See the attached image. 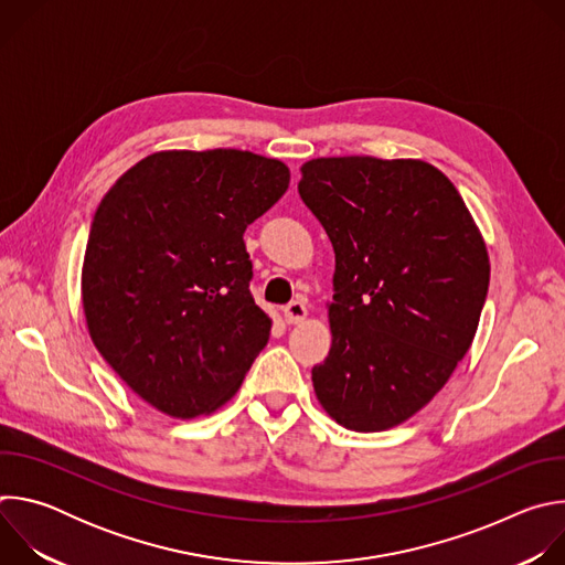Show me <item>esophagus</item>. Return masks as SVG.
Returning <instances> with one entry per match:
<instances>
[{
	"label": "esophagus",
	"instance_id": "obj_1",
	"mask_svg": "<svg viewBox=\"0 0 565 565\" xmlns=\"http://www.w3.org/2000/svg\"><path fill=\"white\" fill-rule=\"evenodd\" d=\"M306 315H308V308L301 299H295V301L284 306V317H286L288 324H299V321H303Z\"/></svg>",
	"mask_w": 565,
	"mask_h": 565
}]
</instances>
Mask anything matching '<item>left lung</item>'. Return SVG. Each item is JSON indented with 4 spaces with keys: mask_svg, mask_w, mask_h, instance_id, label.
Masks as SVG:
<instances>
[{
    "mask_svg": "<svg viewBox=\"0 0 565 565\" xmlns=\"http://www.w3.org/2000/svg\"><path fill=\"white\" fill-rule=\"evenodd\" d=\"M297 190L335 250L333 347L312 366L317 399L347 429H391L469 351L490 286L486 241L425 160L312 158Z\"/></svg>",
    "mask_w": 565,
    "mask_h": 565,
    "instance_id": "1",
    "label": "left lung"
}]
</instances>
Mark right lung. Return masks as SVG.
Instances as JSON below:
<instances>
[{
    "mask_svg": "<svg viewBox=\"0 0 565 565\" xmlns=\"http://www.w3.org/2000/svg\"><path fill=\"white\" fill-rule=\"evenodd\" d=\"M288 183L275 158L181 149L142 158L100 201L83 266L89 335L158 412L212 414L268 344L244 232Z\"/></svg>",
    "mask_w": 565,
    "mask_h": 565,
    "instance_id": "obj_1",
    "label": "right lung"
}]
</instances>
